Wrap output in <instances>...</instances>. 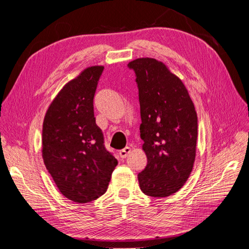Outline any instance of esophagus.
Masks as SVG:
<instances>
[{
  "instance_id": "esophagus-1",
  "label": "esophagus",
  "mask_w": 249,
  "mask_h": 249,
  "mask_svg": "<svg viewBox=\"0 0 249 249\" xmlns=\"http://www.w3.org/2000/svg\"><path fill=\"white\" fill-rule=\"evenodd\" d=\"M130 153H131V148L129 146H125L122 150H119V156H120V158H123V159H124V158H126L127 155H129Z\"/></svg>"
}]
</instances>
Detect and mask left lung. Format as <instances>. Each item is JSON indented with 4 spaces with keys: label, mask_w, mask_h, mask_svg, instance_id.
Segmentation results:
<instances>
[{
    "label": "left lung",
    "mask_w": 249,
    "mask_h": 249,
    "mask_svg": "<svg viewBox=\"0 0 249 249\" xmlns=\"http://www.w3.org/2000/svg\"><path fill=\"white\" fill-rule=\"evenodd\" d=\"M140 104V137L147 165L138 180L141 191L166 197L184 186L193 168L197 115L183 82L153 58L131 61Z\"/></svg>",
    "instance_id": "obj_1"
}]
</instances>
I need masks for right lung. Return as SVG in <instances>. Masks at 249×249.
<instances>
[{"label": "right lung", "mask_w": 249, "mask_h": 249, "mask_svg": "<svg viewBox=\"0 0 249 249\" xmlns=\"http://www.w3.org/2000/svg\"><path fill=\"white\" fill-rule=\"evenodd\" d=\"M104 66H91L70 81L50 105L42 125V158L59 191L89 202L107 191L117 160L95 124L93 99Z\"/></svg>", "instance_id": "add662e5"}]
</instances>
